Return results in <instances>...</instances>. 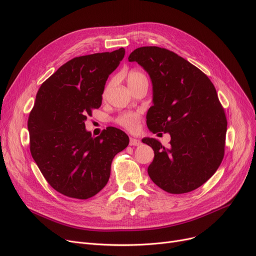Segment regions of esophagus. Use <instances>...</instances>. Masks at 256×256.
I'll return each mask as SVG.
<instances>
[{
  "instance_id": "1",
  "label": "esophagus",
  "mask_w": 256,
  "mask_h": 256,
  "mask_svg": "<svg viewBox=\"0 0 256 256\" xmlns=\"http://www.w3.org/2000/svg\"><path fill=\"white\" fill-rule=\"evenodd\" d=\"M140 144H141V141H140L139 139L132 138V137L130 138V146H139Z\"/></svg>"
}]
</instances>
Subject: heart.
<instances>
[{
  "mask_svg": "<svg viewBox=\"0 0 256 256\" xmlns=\"http://www.w3.org/2000/svg\"><path fill=\"white\" fill-rule=\"evenodd\" d=\"M144 80H147L146 76L139 72H130L128 76V86L138 84L140 82H144ZM140 120V115L139 113H134V112H128V113H124L121 114L120 116H118L117 118V122L118 124H120L121 126H124L126 130H132L135 128L139 122Z\"/></svg>",
  "mask_w": 256,
  "mask_h": 256,
  "instance_id": "1",
  "label": "heart"
}]
</instances>
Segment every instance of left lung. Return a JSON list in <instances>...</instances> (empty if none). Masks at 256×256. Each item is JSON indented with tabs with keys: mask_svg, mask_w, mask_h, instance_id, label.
I'll return each instance as SVG.
<instances>
[{
	"mask_svg": "<svg viewBox=\"0 0 256 256\" xmlns=\"http://www.w3.org/2000/svg\"><path fill=\"white\" fill-rule=\"evenodd\" d=\"M128 61L142 66L152 80L148 130L171 137L169 148L154 138L142 139L154 152L150 178L171 194L197 189L224 156L227 121L214 86L196 66L166 48L142 46L130 52Z\"/></svg>",
	"mask_w": 256,
	"mask_h": 256,
	"instance_id": "obj_1",
	"label": "left lung"
}]
</instances>
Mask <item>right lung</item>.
Returning <instances> with one entry per match:
<instances>
[{
    "mask_svg": "<svg viewBox=\"0 0 256 256\" xmlns=\"http://www.w3.org/2000/svg\"><path fill=\"white\" fill-rule=\"evenodd\" d=\"M124 54L120 48L74 58L37 92L28 120L31 154L48 182L65 196L88 199L98 194L109 180L113 158L128 145L119 128L110 126L93 137L85 126Z\"/></svg>",
    "mask_w": 256,
    "mask_h": 256,
    "instance_id": "1",
    "label": "right lung"
}]
</instances>
